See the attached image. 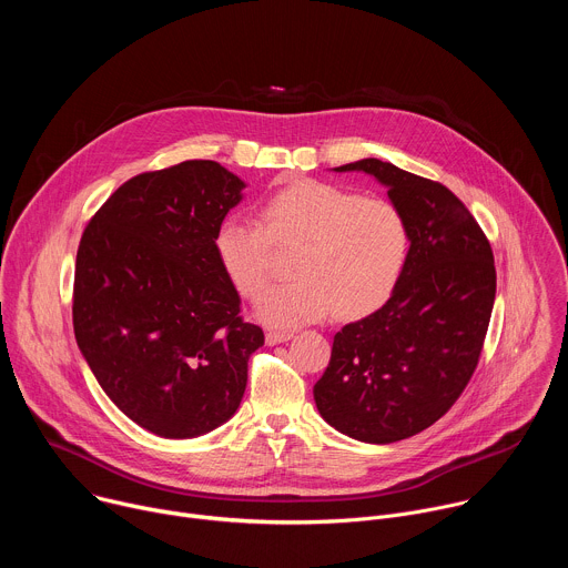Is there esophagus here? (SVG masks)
Instances as JSON below:
<instances>
[{"mask_svg": "<svg viewBox=\"0 0 568 568\" xmlns=\"http://www.w3.org/2000/svg\"><path fill=\"white\" fill-rule=\"evenodd\" d=\"M292 337H294L292 333H267V335H265V342H267V346H276V344L290 342Z\"/></svg>", "mask_w": 568, "mask_h": 568, "instance_id": "obj_1", "label": "esophagus"}]
</instances>
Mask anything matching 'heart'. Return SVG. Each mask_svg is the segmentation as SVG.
I'll list each match as a JSON object with an SVG mask.
<instances>
[{"mask_svg":"<svg viewBox=\"0 0 568 568\" xmlns=\"http://www.w3.org/2000/svg\"><path fill=\"white\" fill-rule=\"evenodd\" d=\"M272 245H301L292 265L296 281L270 290L256 314L267 326L298 328L335 312L355 318L377 310L407 263L409 226L388 200L301 178L261 204V224L229 215L215 231L220 267L245 298L265 292Z\"/></svg>","mask_w":568,"mask_h":568,"instance_id":"1","label":"heart"}]
</instances>
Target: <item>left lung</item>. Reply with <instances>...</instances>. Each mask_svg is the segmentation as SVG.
Segmentation results:
<instances>
[{
  "instance_id": "obj_1",
  "label": "left lung",
  "mask_w": 568,
  "mask_h": 568,
  "mask_svg": "<svg viewBox=\"0 0 568 568\" xmlns=\"http://www.w3.org/2000/svg\"><path fill=\"white\" fill-rule=\"evenodd\" d=\"M335 171L386 186L412 245L390 298L335 335L314 402L337 432L388 445L432 427L467 386L490 326L495 256L447 186L373 156Z\"/></svg>"
}]
</instances>
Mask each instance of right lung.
Segmentation results:
<instances>
[{"label": "right lung", "mask_w": 568, "mask_h": 568, "mask_svg": "<svg viewBox=\"0 0 568 568\" xmlns=\"http://www.w3.org/2000/svg\"><path fill=\"white\" fill-rule=\"evenodd\" d=\"M217 161L191 159L119 186L75 256L73 333L105 395L161 438L226 423L265 344L240 312L215 256V231L242 200Z\"/></svg>", "instance_id": "right-lung-1"}]
</instances>
